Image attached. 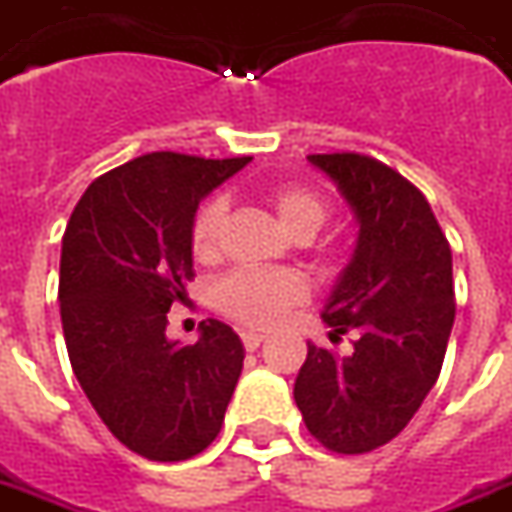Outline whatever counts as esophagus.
<instances>
[{
	"label": "esophagus",
	"mask_w": 512,
	"mask_h": 512,
	"mask_svg": "<svg viewBox=\"0 0 512 512\" xmlns=\"http://www.w3.org/2000/svg\"><path fill=\"white\" fill-rule=\"evenodd\" d=\"M241 340H244L246 351H257V348L263 345V340H266V334H263V332H244V334H241Z\"/></svg>",
	"instance_id": "34e87169"
}]
</instances>
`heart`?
I'll return each instance as SVG.
<instances>
[{
  "label": "heart",
  "instance_id": "1",
  "mask_svg": "<svg viewBox=\"0 0 512 512\" xmlns=\"http://www.w3.org/2000/svg\"><path fill=\"white\" fill-rule=\"evenodd\" d=\"M263 200L274 211L282 230L296 241H307L318 233L329 216V205L321 194L301 183H274L263 189ZM227 208L219 197L205 200L191 222V252L202 263L219 255ZM304 299V285L290 271H233L216 288V307L233 321L266 329L282 312Z\"/></svg>",
  "mask_w": 512,
  "mask_h": 512
}]
</instances>
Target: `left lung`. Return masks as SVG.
I'll list each match as a JSON object with an SVG mask.
<instances>
[{
  "mask_svg": "<svg viewBox=\"0 0 512 512\" xmlns=\"http://www.w3.org/2000/svg\"><path fill=\"white\" fill-rule=\"evenodd\" d=\"M359 224L351 263L323 307L337 354L307 343L293 397L326 450L362 455L392 441L441 373L455 321L452 252L422 191L362 153H315Z\"/></svg>",
  "mask_w": 512,
  "mask_h": 512,
  "instance_id": "left-lung-1",
  "label": "left lung"
}]
</instances>
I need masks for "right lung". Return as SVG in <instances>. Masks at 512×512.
<instances>
[{
	"instance_id": "right-lung-1",
	"label": "right lung",
	"mask_w": 512,
	"mask_h": 512,
	"mask_svg": "<svg viewBox=\"0 0 512 512\" xmlns=\"http://www.w3.org/2000/svg\"><path fill=\"white\" fill-rule=\"evenodd\" d=\"M252 158L147 153L95 178L62 235L60 315L76 381L117 441L147 461H186L222 430L244 343L222 321L167 337L194 279L200 200Z\"/></svg>"
}]
</instances>
